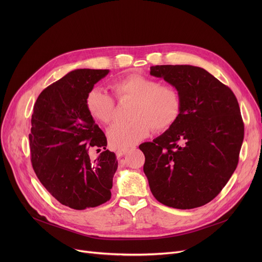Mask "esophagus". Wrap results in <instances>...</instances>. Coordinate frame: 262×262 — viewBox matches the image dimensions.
<instances>
[{"mask_svg": "<svg viewBox=\"0 0 262 262\" xmlns=\"http://www.w3.org/2000/svg\"><path fill=\"white\" fill-rule=\"evenodd\" d=\"M127 153V148H117L116 149V155L117 157H122Z\"/></svg>", "mask_w": 262, "mask_h": 262, "instance_id": "esophagus-1", "label": "esophagus"}]
</instances>
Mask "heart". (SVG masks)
Returning a JSON list of instances; mask_svg holds the SVG:
<instances>
[{
	"mask_svg": "<svg viewBox=\"0 0 262 262\" xmlns=\"http://www.w3.org/2000/svg\"><path fill=\"white\" fill-rule=\"evenodd\" d=\"M112 88L119 100H133L126 123L115 124L108 129V141L114 147H129L154 130L166 132L180 118L182 99L169 85L140 74H129L115 80ZM87 108L94 119L110 123L115 117V101L101 89H92L87 95Z\"/></svg>",
	"mask_w": 262,
	"mask_h": 262,
	"instance_id": "b5f03b06",
	"label": "heart"
}]
</instances>
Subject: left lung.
Listing matches in <instances>:
<instances>
[{"instance_id": "8db88e82", "label": "left lung", "mask_w": 262, "mask_h": 262, "mask_svg": "<svg viewBox=\"0 0 262 262\" xmlns=\"http://www.w3.org/2000/svg\"><path fill=\"white\" fill-rule=\"evenodd\" d=\"M178 91L181 115L152 142L139 145L149 189L161 204L192 209L212 201L239 161L244 124L233 92L203 68L150 67Z\"/></svg>"}]
</instances>
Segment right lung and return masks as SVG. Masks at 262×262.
Instances as JSON below:
<instances>
[{
    "instance_id": "right-lung-1",
    "label": "right lung",
    "mask_w": 262,
    "mask_h": 262,
    "mask_svg": "<svg viewBox=\"0 0 262 262\" xmlns=\"http://www.w3.org/2000/svg\"><path fill=\"white\" fill-rule=\"evenodd\" d=\"M109 70L77 69L38 96L32 116L31 161L40 183L60 204L84 210L112 198L118 169L105 134L87 108V95ZM102 150L91 161L89 150Z\"/></svg>"
}]
</instances>
